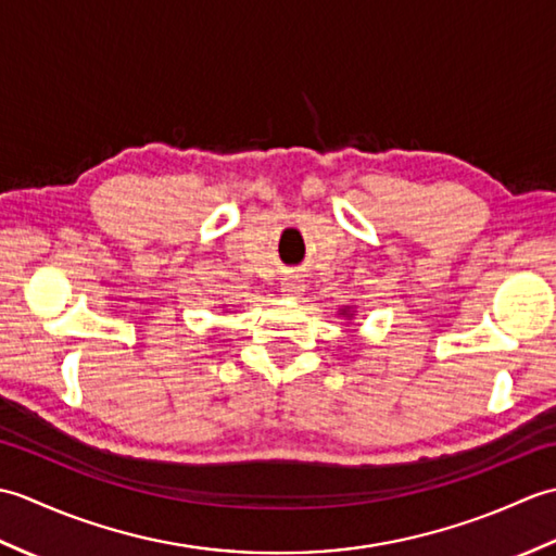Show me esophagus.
<instances>
[{"instance_id":"obj_1","label":"esophagus","mask_w":556,"mask_h":556,"mask_svg":"<svg viewBox=\"0 0 556 556\" xmlns=\"http://www.w3.org/2000/svg\"><path fill=\"white\" fill-rule=\"evenodd\" d=\"M305 291V285L301 277H285V281H281V299H299L301 293Z\"/></svg>"}]
</instances>
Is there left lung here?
Here are the masks:
<instances>
[{"label": "left lung", "instance_id": "obj_1", "mask_svg": "<svg viewBox=\"0 0 556 556\" xmlns=\"http://www.w3.org/2000/svg\"><path fill=\"white\" fill-rule=\"evenodd\" d=\"M353 313H356V311H353V308H351V305H344V308H341V311H339V315H341V317H346V320H351V317H353Z\"/></svg>", "mask_w": 556, "mask_h": 556}]
</instances>
